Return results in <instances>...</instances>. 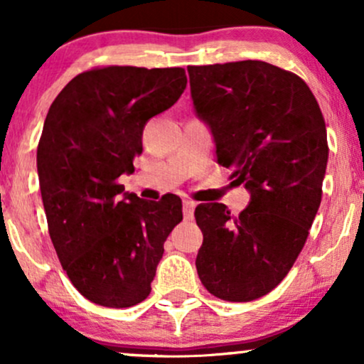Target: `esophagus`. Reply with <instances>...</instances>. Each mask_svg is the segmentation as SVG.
<instances>
[{
    "label": "esophagus",
    "instance_id": "obj_1",
    "mask_svg": "<svg viewBox=\"0 0 364 364\" xmlns=\"http://www.w3.org/2000/svg\"><path fill=\"white\" fill-rule=\"evenodd\" d=\"M196 203L193 200H183V212H185V219H193V212H195Z\"/></svg>",
    "mask_w": 364,
    "mask_h": 364
}]
</instances>
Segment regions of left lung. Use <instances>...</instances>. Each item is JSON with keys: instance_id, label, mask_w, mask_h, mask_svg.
<instances>
[{"instance_id": "left-lung-1", "label": "left lung", "mask_w": 364, "mask_h": 364, "mask_svg": "<svg viewBox=\"0 0 364 364\" xmlns=\"http://www.w3.org/2000/svg\"><path fill=\"white\" fill-rule=\"evenodd\" d=\"M196 114L210 127L217 162L252 195L232 215L200 203L196 272L215 298L246 303L277 287L301 253L321 202L327 128L310 87L265 61L188 66Z\"/></svg>"}]
</instances>
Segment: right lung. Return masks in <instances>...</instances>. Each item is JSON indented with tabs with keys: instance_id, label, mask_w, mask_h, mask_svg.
I'll use <instances>...</instances> for the list:
<instances>
[{
	"instance_id": "1",
	"label": "right lung",
	"mask_w": 364,
	"mask_h": 364,
	"mask_svg": "<svg viewBox=\"0 0 364 364\" xmlns=\"http://www.w3.org/2000/svg\"><path fill=\"white\" fill-rule=\"evenodd\" d=\"M183 68L101 66L68 82L46 116L37 173L49 236L83 298L129 308L150 294L164 241L183 220L178 195L123 193L145 123L186 89ZM124 196L121 197L120 195Z\"/></svg>"
}]
</instances>
